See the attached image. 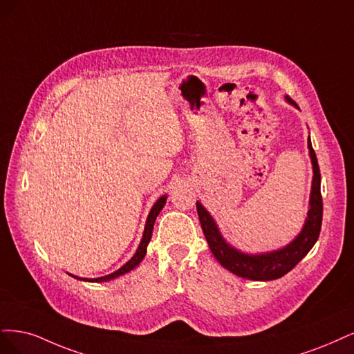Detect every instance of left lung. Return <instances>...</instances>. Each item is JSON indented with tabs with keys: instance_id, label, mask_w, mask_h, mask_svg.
Wrapping results in <instances>:
<instances>
[{
	"instance_id": "1",
	"label": "left lung",
	"mask_w": 354,
	"mask_h": 354,
	"mask_svg": "<svg viewBox=\"0 0 354 354\" xmlns=\"http://www.w3.org/2000/svg\"><path fill=\"white\" fill-rule=\"evenodd\" d=\"M285 101L295 109H299V106L288 95H285ZM307 148H309V156L313 169L309 210H307V218L304 221L301 231L287 245L265 253H244L226 241L218 223L213 219V216L200 201H197V212L201 230L207 239V244L213 256L225 269L235 273L236 277L252 281L278 279L297 265L310 252L312 247L317 241L322 225L321 174H319L317 158L312 148L310 136L307 138Z\"/></svg>"
}]
</instances>
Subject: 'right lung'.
Wrapping results in <instances>:
<instances>
[{
    "label": "right lung",
    "instance_id": "right-lung-1",
    "mask_svg": "<svg viewBox=\"0 0 354 354\" xmlns=\"http://www.w3.org/2000/svg\"><path fill=\"white\" fill-rule=\"evenodd\" d=\"M166 200H167V196L165 194V196H162L160 198H158V200L154 203V206L151 207L150 213H148V218H147L145 227H144V234H142V238H141V243H140L138 248H136L135 254H133V256H132V257L127 261V263H124L120 269L115 270L113 273H109V275H106V277L91 278V279H89V278H79V277L72 275V273H69V275H71V277H73V278H76V279H79V281H85V282H107V281H111V279H116V278H119V277L124 275V273H128L129 270L135 269L136 266H138V265L141 263L142 259H144V257H145V254H147V245H148V243H150L151 235H153V226H154V222H156V219H157L158 213H160V212H162V209L165 207Z\"/></svg>",
    "mask_w": 354,
    "mask_h": 354
}]
</instances>
